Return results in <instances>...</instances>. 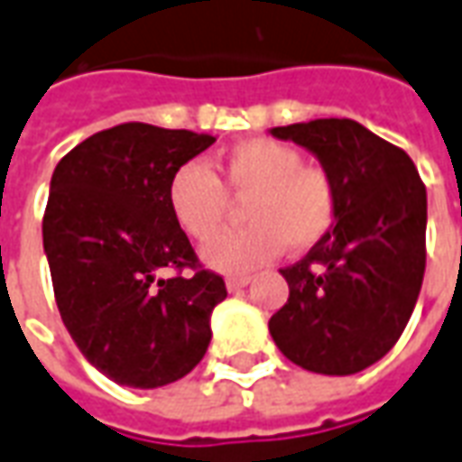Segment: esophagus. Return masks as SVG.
Returning <instances> with one entry per match:
<instances>
[{"label": "esophagus", "mask_w": 462, "mask_h": 462, "mask_svg": "<svg viewBox=\"0 0 462 462\" xmlns=\"http://www.w3.org/2000/svg\"><path fill=\"white\" fill-rule=\"evenodd\" d=\"M250 282H253V277H227V282H225V285H227L230 292H240V290H245Z\"/></svg>", "instance_id": "34e87169"}]
</instances>
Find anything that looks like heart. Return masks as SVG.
I'll use <instances>...</instances> for the list:
<instances>
[{"mask_svg": "<svg viewBox=\"0 0 462 462\" xmlns=\"http://www.w3.org/2000/svg\"><path fill=\"white\" fill-rule=\"evenodd\" d=\"M225 185L245 202L247 227L230 230L205 245L202 260L227 275L250 273L280 250H308L330 232L337 215V185L328 170L302 164L285 142L253 137L222 154ZM167 205L192 240L205 242L220 230L230 199L208 164L185 162L167 185Z\"/></svg>", "mask_w": 462, "mask_h": 462, "instance_id": "obj_1", "label": "heart"}]
</instances>
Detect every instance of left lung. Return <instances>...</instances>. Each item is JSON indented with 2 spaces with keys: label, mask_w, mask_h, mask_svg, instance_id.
<instances>
[{
  "label": "left lung",
  "mask_w": 462,
  "mask_h": 462,
  "mask_svg": "<svg viewBox=\"0 0 462 462\" xmlns=\"http://www.w3.org/2000/svg\"><path fill=\"white\" fill-rule=\"evenodd\" d=\"M270 134L315 154L337 185L330 232L280 270L290 298L270 318V335L310 373L355 375L393 350L420 295L425 185L408 154L355 119H312Z\"/></svg>",
  "instance_id": "left-lung-1"
}]
</instances>
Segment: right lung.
I'll return each mask as SVG.
<instances>
[{
  "instance_id": "add662e5",
  "label": "right lung",
  "mask_w": 462,
  "mask_h": 462,
  "mask_svg": "<svg viewBox=\"0 0 462 462\" xmlns=\"http://www.w3.org/2000/svg\"><path fill=\"white\" fill-rule=\"evenodd\" d=\"M212 142L127 122L87 137L54 167L42 237L57 308L79 353L119 385L162 388L208 353L212 310L227 298L222 277L159 273L198 267L167 185Z\"/></svg>"
}]
</instances>
